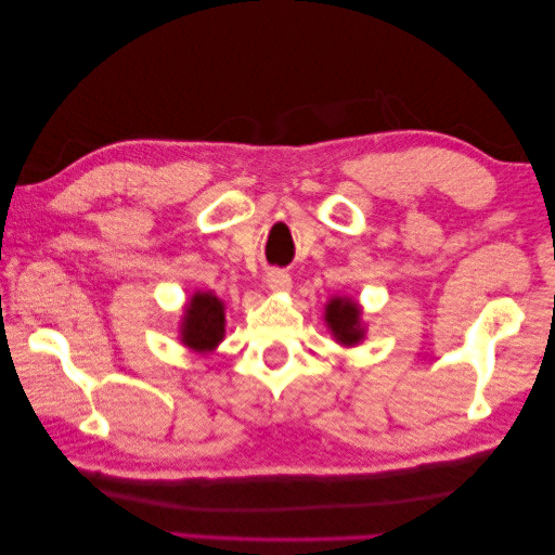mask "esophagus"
Returning a JSON list of instances; mask_svg holds the SVG:
<instances>
[{
  "instance_id": "1",
  "label": "esophagus",
  "mask_w": 555,
  "mask_h": 555,
  "mask_svg": "<svg viewBox=\"0 0 555 555\" xmlns=\"http://www.w3.org/2000/svg\"><path fill=\"white\" fill-rule=\"evenodd\" d=\"M268 287L275 289V293H287L289 287H293V280L285 270H270L268 272Z\"/></svg>"
}]
</instances>
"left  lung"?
Returning a JSON list of instances; mask_svg holds the SVG:
<instances>
[{
    "mask_svg": "<svg viewBox=\"0 0 555 555\" xmlns=\"http://www.w3.org/2000/svg\"><path fill=\"white\" fill-rule=\"evenodd\" d=\"M324 322L341 347H357L363 339L361 307L351 297H332L324 307Z\"/></svg>",
    "mask_w": 555,
    "mask_h": 555,
    "instance_id": "left-lung-1",
    "label": "left lung"
}]
</instances>
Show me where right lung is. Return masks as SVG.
Instances as JSON below:
<instances>
[{"label": "right lung", "instance_id": "1", "mask_svg": "<svg viewBox=\"0 0 555 555\" xmlns=\"http://www.w3.org/2000/svg\"><path fill=\"white\" fill-rule=\"evenodd\" d=\"M225 334V305L214 293H196L181 320V344L198 353L214 351Z\"/></svg>", "mask_w": 555, "mask_h": 555}]
</instances>
